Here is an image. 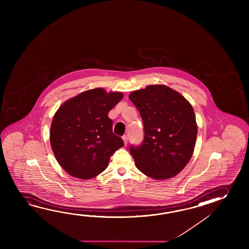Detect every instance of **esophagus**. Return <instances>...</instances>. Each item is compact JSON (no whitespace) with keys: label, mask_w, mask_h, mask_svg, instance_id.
<instances>
[{"label":"esophagus","mask_w":249,"mask_h":249,"mask_svg":"<svg viewBox=\"0 0 249 249\" xmlns=\"http://www.w3.org/2000/svg\"><path fill=\"white\" fill-rule=\"evenodd\" d=\"M123 141H124V146H126L127 142H128V139H127L126 136H123Z\"/></svg>","instance_id":"obj_1"}]
</instances>
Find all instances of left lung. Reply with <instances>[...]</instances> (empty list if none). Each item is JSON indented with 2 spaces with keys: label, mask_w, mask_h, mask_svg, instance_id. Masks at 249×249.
Segmentation results:
<instances>
[{
  "label": "left lung",
  "mask_w": 249,
  "mask_h": 249,
  "mask_svg": "<svg viewBox=\"0 0 249 249\" xmlns=\"http://www.w3.org/2000/svg\"><path fill=\"white\" fill-rule=\"evenodd\" d=\"M129 99L144 124V141L131 147L135 165L155 180L178 175L194 152L197 124L191 103L177 90L164 85L134 90Z\"/></svg>",
  "instance_id": "obj_1"
}]
</instances>
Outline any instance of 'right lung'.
Here are the masks:
<instances>
[{
    "instance_id": "1",
    "label": "right lung",
    "mask_w": 249,
    "mask_h": 249,
    "mask_svg": "<svg viewBox=\"0 0 249 249\" xmlns=\"http://www.w3.org/2000/svg\"><path fill=\"white\" fill-rule=\"evenodd\" d=\"M123 97L120 91L90 89L63 102L54 114L51 147L69 175L83 180L95 177L124 146L122 139L113 133V121L108 117V112Z\"/></svg>"
}]
</instances>
